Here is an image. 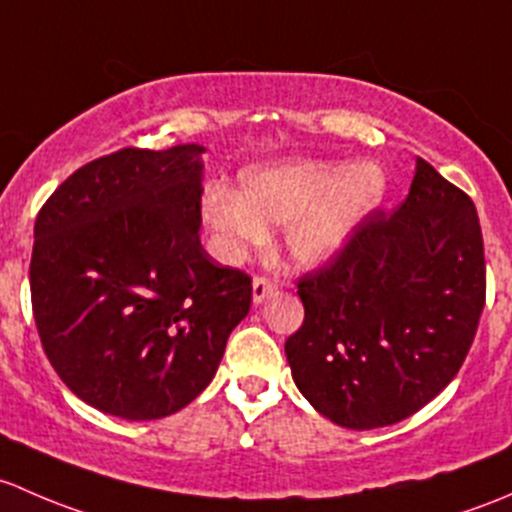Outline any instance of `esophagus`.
Segmentation results:
<instances>
[{
  "mask_svg": "<svg viewBox=\"0 0 512 512\" xmlns=\"http://www.w3.org/2000/svg\"><path fill=\"white\" fill-rule=\"evenodd\" d=\"M278 291V286L273 281H268V278L258 276L254 278V283H251V298H254V303H263V300L268 298V295H273Z\"/></svg>",
  "mask_w": 512,
  "mask_h": 512,
  "instance_id": "1",
  "label": "esophagus"
}]
</instances>
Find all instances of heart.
<instances>
[{
    "instance_id": "b5f03b06",
    "label": "heart",
    "mask_w": 512,
    "mask_h": 512,
    "mask_svg": "<svg viewBox=\"0 0 512 512\" xmlns=\"http://www.w3.org/2000/svg\"><path fill=\"white\" fill-rule=\"evenodd\" d=\"M387 175L372 160L340 162L288 157L241 170L236 192L209 187L199 204L209 249L239 266L283 226V251L295 268L330 266L382 207Z\"/></svg>"
}]
</instances>
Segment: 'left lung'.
I'll use <instances>...</instances> for the list:
<instances>
[{"label": "left lung", "instance_id": "left-lung-1", "mask_svg": "<svg viewBox=\"0 0 512 512\" xmlns=\"http://www.w3.org/2000/svg\"><path fill=\"white\" fill-rule=\"evenodd\" d=\"M298 295L305 320L286 357L315 412L355 431L407 419L461 370L486 303L471 197L419 157L392 217L374 212Z\"/></svg>", "mask_w": 512, "mask_h": 512}]
</instances>
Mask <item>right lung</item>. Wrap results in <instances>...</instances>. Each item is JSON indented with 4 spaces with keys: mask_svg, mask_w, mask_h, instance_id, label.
Returning a JSON list of instances; mask_svg holds the SVG:
<instances>
[{
    "mask_svg": "<svg viewBox=\"0 0 512 512\" xmlns=\"http://www.w3.org/2000/svg\"><path fill=\"white\" fill-rule=\"evenodd\" d=\"M207 147L125 150L73 172L34 224L31 305L68 389L105 414L162 419L217 374L251 278L199 244Z\"/></svg>",
    "mask_w": 512,
    "mask_h": 512,
    "instance_id": "right-lung-1",
    "label": "right lung"
}]
</instances>
